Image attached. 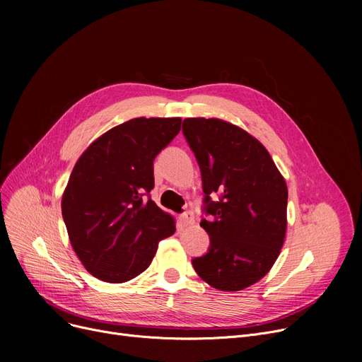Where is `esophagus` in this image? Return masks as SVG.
<instances>
[{"instance_id": "1", "label": "esophagus", "mask_w": 362, "mask_h": 362, "mask_svg": "<svg viewBox=\"0 0 362 362\" xmlns=\"http://www.w3.org/2000/svg\"><path fill=\"white\" fill-rule=\"evenodd\" d=\"M179 220H180V224H182L183 227H189V226H192V224L195 223V217H194V214H192L191 211H187V213L182 214V216L179 217Z\"/></svg>"}]
</instances>
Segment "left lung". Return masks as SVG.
<instances>
[{
  "instance_id": "obj_1",
  "label": "left lung",
  "mask_w": 362,
  "mask_h": 362,
  "mask_svg": "<svg viewBox=\"0 0 362 362\" xmlns=\"http://www.w3.org/2000/svg\"><path fill=\"white\" fill-rule=\"evenodd\" d=\"M183 135L201 168L208 214L201 227L210 236L194 269L218 291L250 288L272 270L286 236V182L265 146L236 124L191 117Z\"/></svg>"
}]
</instances>
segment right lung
I'll use <instances>...</instances> for the list:
<instances>
[{
    "label": "right lung",
    "mask_w": 362,
    "mask_h": 362,
    "mask_svg": "<svg viewBox=\"0 0 362 362\" xmlns=\"http://www.w3.org/2000/svg\"><path fill=\"white\" fill-rule=\"evenodd\" d=\"M180 117H138L110 129L76 161L62 198L73 251L107 283L145 272L176 221L152 201L154 158L180 132Z\"/></svg>",
    "instance_id": "right-lung-1"
}]
</instances>
